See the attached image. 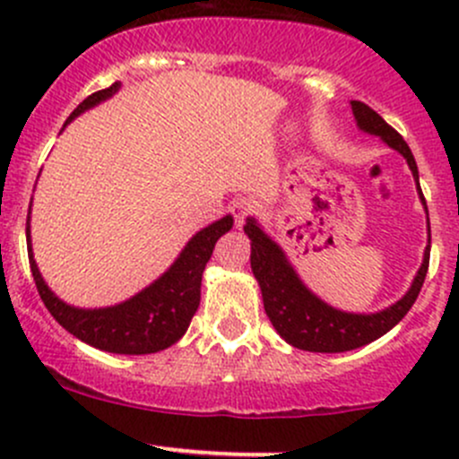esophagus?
<instances>
[{
  "label": "esophagus",
  "mask_w": 459,
  "mask_h": 459,
  "mask_svg": "<svg viewBox=\"0 0 459 459\" xmlns=\"http://www.w3.org/2000/svg\"><path fill=\"white\" fill-rule=\"evenodd\" d=\"M259 208V204L253 200V197H239L238 202H233V217H235V224L242 226L247 221L248 215H253Z\"/></svg>",
  "instance_id": "34e87169"
}]
</instances>
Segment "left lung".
Listing matches in <instances>:
<instances>
[{"instance_id":"8db88e82","label":"left lung","mask_w":459,"mask_h":459,"mask_svg":"<svg viewBox=\"0 0 459 459\" xmlns=\"http://www.w3.org/2000/svg\"><path fill=\"white\" fill-rule=\"evenodd\" d=\"M353 106V115L358 119V126L364 133L382 137L391 148H395L400 155H404L406 164L413 170V178L418 182V164L411 152L409 143L402 140L400 133L393 126H388L382 117L367 106L364 101H351ZM420 197L424 202L422 188H420ZM248 239H251V268L253 275L259 281L264 299V311L268 319L275 326V331L289 342L290 346L302 351H311V353H344V351L359 349V346L368 344V342L377 340L384 333L391 331L402 317L409 313L418 299L420 289L424 284V277L429 271V255H430V226H429V247L424 251V262L420 266L418 275H415L413 284L406 290L404 298L395 302L393 307L384 308L379 313L371 316H362V313H344L337 308L328 307L326 302L313 295L293 266L286 259L284 251L264 233L255 224V220H248L247 226Z\"/></svg>"}]
</instances>
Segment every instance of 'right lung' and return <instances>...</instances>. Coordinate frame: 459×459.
Returning a JSON list of instances; mask_svg holds the SVG:
<instances>
[{
	"label": "right lung",
	"instance_id": "obj_1",
	"mask_svg": "<svg viewBox=\"0 0 459 459\" xmlns=\"http://www.w3.org/2000/svg\"><path fill=\"white\" fill-rule=\"evenodd\" d=\"M119 84L97 91L88 95L75 110L71 119L84 113L91 106L108 100ZM233 226V217L226 215L221 220L212 221L211 226L202 229L200 233L193 235L191 242L184 247L179 257L175 259L173 266L152 281L148 289L137 293L135 298L108 308H75L68 307L66 302L57 298L53 290L46 286L35 259H32L30 248V226L26 221V242H29V262L35 280L37 290H39L41 302L50 311V316L57 319L68 333L86 344L95 346L100 351L122 355H148L164 351L173 346L179 337L186 333L188 324L200 307V289H202V273L206 262L212 255L217 239L229 233Z\"/></svg>",
	"mask_w": 459,
	"mask_h": 459
}]
</instances>
